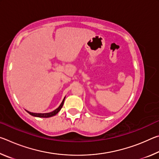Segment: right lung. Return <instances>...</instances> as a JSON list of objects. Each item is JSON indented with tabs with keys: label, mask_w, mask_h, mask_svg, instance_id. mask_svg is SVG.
Returning <instances> with one entry per match:
<instances>
[{
	"label": "right lung",
	"mask_w": 159,
	"mask_h": 159,
	"mask_svg": "<svg viewBox=\"0 0 159 159\" xmlns=\"http://www.w3.org/2000/svg\"><path fill=\"white\" fill-rule=\"evenodd\" d=\"M64 99H65V98H64L63 101L61 102V104L60 105V107H58V108L56 109L55 110H54L52 112H50V113H45V114H37V113H32L30 112L29 111H27L29 114L31 115V116H36V117H40V118H49L51 116H55L57 114V113L60 111L61 107H62L63 104H64Z\"/></svg>",
	"instance_id": "add662e5"
}]
</instances>
